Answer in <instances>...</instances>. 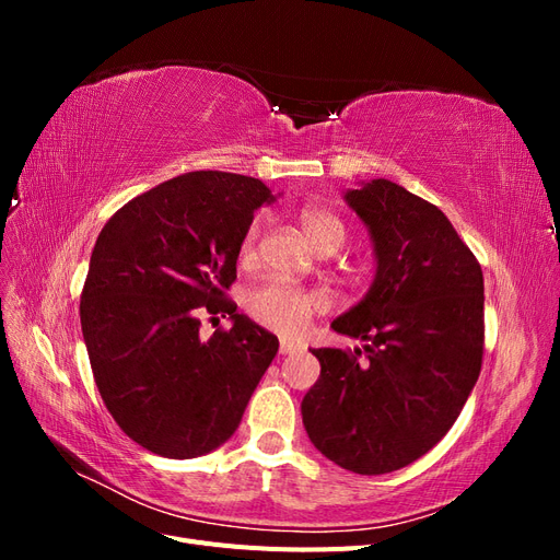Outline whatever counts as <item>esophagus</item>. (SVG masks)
Instances as JSON below:
<instances>
[{
    "mask_svg": "<svg viewBox=\"0 0 560 560\" xmlns=\"http://www.w3.org/2000/svg\"><path fill=\"white\" fill-rule=\"evenodd\" d=\"M296 350V343H292V341H280V354H290V352H294Z\"/></svg>",
    "mask_w": 560,
    "mask_h": 560,
    "instance_id": "obj_1",
    "label": "esophagus"
}]
</instances>
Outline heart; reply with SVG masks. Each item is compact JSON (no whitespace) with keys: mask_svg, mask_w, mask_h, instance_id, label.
<instances>
[{"mask_svg":"<svg viewBox=\"0 0 560 560\" xmlns=\"http://www.w3.org/2000/svg\"><path fill=\"white\" fill-rule=\"evenodd\" d=\"M301 226L303 233H306L308 243L319 252H336L341 249L346 238H348V229L343 224V219L317 206H308L301 210ZM264 233V219H254L249 229L243 235V243L238 249V257L243 264H249L257 259L259 252V241ZM325 308V299L315 292L303 290V287L287 284L280 280H268L245 294V311L254 322H259L261 327H268L273 331L294 336L301 334L311 325V319L315 313Z\"/></svg>","mask_w":560,"mask_h":560,"instance_id":"obj_1","label":"heart"}]
</instances>
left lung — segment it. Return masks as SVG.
I'll use <instances>...</instances> for the list:
<instances>
[{
  "mask_svg": "<svg viewBox=\"0 0 560 560\" xmlns=\"http://www.w3.org/2000/svg\"><path fill=\"white\" fill-rule=\"evenodd\" d=\"M369 226L376 278L331 329L362 348H317L301 401L315 448L354 474L418 460L453 428L481 374L483 273L446 214L389 179L346 194Z\"/></svg>",
  "mask_w": 560,
  "mask_h": 560,
  "instance_id": "left-lung-1",
  "label": "left lung"
}]
</instances>
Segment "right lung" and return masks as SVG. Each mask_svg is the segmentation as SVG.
Instances as JSON below:
<instances>
[{
	"label": "right lung",
	"instance_id": "obj_1",
	"mask_svg": "<svg viewBox=\"0 0 560 560\" xmlns=\"http://www.w3.org/2000/svg\"><path fill=\"white\" fill-rule=\"evenodd\" d=\"M270 200L261 179L196 171L128 200L97 235L83 341L107 411L151 453L186 460L222 446L276 358L278 336L226 296L254 210ZM202 314L234 327L202 339Z\"/></svg>",
	"mask_w": 560,
	"mask_h": 560
}]
</instances>
